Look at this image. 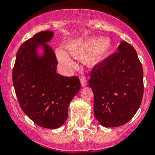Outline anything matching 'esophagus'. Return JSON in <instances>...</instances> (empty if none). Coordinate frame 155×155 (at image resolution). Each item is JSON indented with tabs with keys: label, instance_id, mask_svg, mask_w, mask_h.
Masks as SVG:
<instances>
[{
	"label": "esophagus",
	"instance_id": "esophagus-1",
	"mask_svg": "<svg viewBox=\"0 0 155 155\" xmlns=\"http://www.w3.org/2000/svg\"><path fill=\"white\" fill-rule=\"evenodd\" d=\"M80 82H81V84H82V87H84V86L87 85V80H86V79L84 76H82V77L80 78Z\"/></svg>",
	"mask_w": 155,
	"mask_h": 155
}]
</instances>
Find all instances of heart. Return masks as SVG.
<instances>
[{
    "mask_svg": "<svg viewBox=\"0 0 155 155\" xmlns=\"http://www.w3.org/2000/svg\"><path fill=\"white\" fill-rule=\"evenodd\" d=\"M112 44L109 38L92 37L87 39H79L73 41L68 47L70 54L75 58H82L87 56V61L95 65L105 60L111 52ZM57 58L60 64L67 70L76 66L74 60L64 50L58 49L56 51Z\"/></svg>",
    "mask_w": 155,
    "mask_h": 155,
    "instance_id": "obj_1",
    "label": "heart"
}]
</instances>
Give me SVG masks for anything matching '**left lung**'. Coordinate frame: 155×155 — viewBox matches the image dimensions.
Here are the masks:
<instances>
[{
    "label": "left lung",
    "instance_id": "1",
    "mask_svg": "<svg viewBox=\"0 0 155 155\" xmlns=\"http://www.w3.org/2000/svg\"><path fill=\"white\" fill-rule=\"evenodd\" d=\"M88 82L99 123L107 128L128 123L139 109L143 95V71L136 50L120 42L117 53L94 67Z\"/></svg>",
    "mask_w": 155,
    "mask_h": 155
}]
</instances>
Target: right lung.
<instances>
[{
  "label": "right lung",
  "instance_id": "obj_1",
  "mask_svg": "<svg viewBox=\"0 0 155 155\" xmlns=\"http://www.w3.org/2000/svg\"><path fill=\"white\" fill-rule=\"evenodd\" d=\"M54 32L42 31L21 45L12 71L19 105L31 120L55 129L66 121L68 106L80 90L76 76L56 73L57 60L48 43Z\"/></svg>",
  "mask_w": 155,
  "mask_h": 155
}]
</instances>
